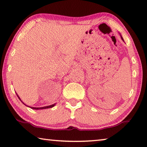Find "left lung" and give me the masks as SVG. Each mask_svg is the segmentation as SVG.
<instances>
[{"instance_id": "8db88e82", "label": "left lung", "mask_w": 147, "mask_h": 147, "mask_svg": "<svg viewBox=\"0 0 147 147\" xmlns=\"http://www.w3.org/2000/svg\"><path fill=\"white\" fill-rule=\"evenodd\" d=\"M121 38H122V40H123V41H124V40H123V38H122V36H121Z\"/></svg>"}]
</instances>
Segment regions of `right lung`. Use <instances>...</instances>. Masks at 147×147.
<instances>
[{
  "label": "right lung",
  "instance_id": "right-lung-1",
  "mask_svg": "<svg viewBox=\"0 0 147 147\" xmlns=\"http://www.w3.org/2000/svg\"><path fill=\"white\" fill-rule=\"evenodd\" d=\"M16 94H17V96H18V98L19 100H21V99H20V98L19 97V96L18 95V94L16 93ZM21 102H22V101H21ZM22 103H23L24 105H25V103H24L23 102H22ZM55 104H53V105H49V106H45V107H29V106H28V105H25L26 106H27V107H30L31 109H48V108H51V107H54L55 106Z\"/></svg>",
  "mask_w": 147,
  "mask_h": 147
}]
</instances>
